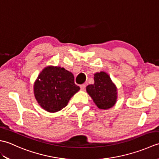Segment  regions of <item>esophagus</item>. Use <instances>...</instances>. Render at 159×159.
<instances>
[{"mask_svg":"<svg viewBox=\"0 0 159 159\" xmlns=\"http://www.w3.org/2000/svg\"><path fill=\"white\" fill-rule=\"evenodd\" d=\"M80 89H81V90H85V88H86V85H85V84H83V85H80Z\"/></svg>","mask_w":159,"mask_h":159,"instance_id":"34e87169","label":"esophagus"}]
</instances>
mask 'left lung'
<instances>
[{
  "label": "left lung",
  "instance_id": "obj_1",
  "mask_svg": "<svg viewBox=\"0 0 159 159\" xmlns=\"http://www.w3.org/2000/svg\"><path fill=\"white\" fill-rule=\"evenodd\" d=\"M86 89L100 109H110L116 102L117 88L105 72L94 74V83L87 86Z\"/></svg>",
  "mask_w": 159,
  "mask_h": 159
}]
</instances>
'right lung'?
<instances>
[{
    "label": "right lung",
    "mask_w": 159,
    "mask_h": 159,
    "mask_svg": "<svg viewBox=\"0 0 159 159\" xmlns=\"http://www.w3.org/2000/svg\"><path fill=\"white\" fill-rule=\"evenodd\" d=\"M73 74L63 67L48 66L39 74L34 85V93L39 104L48 112L59 111L79 92Z\"/></svg>",
    "instance_id": "obj_1"
}]
</instances>
